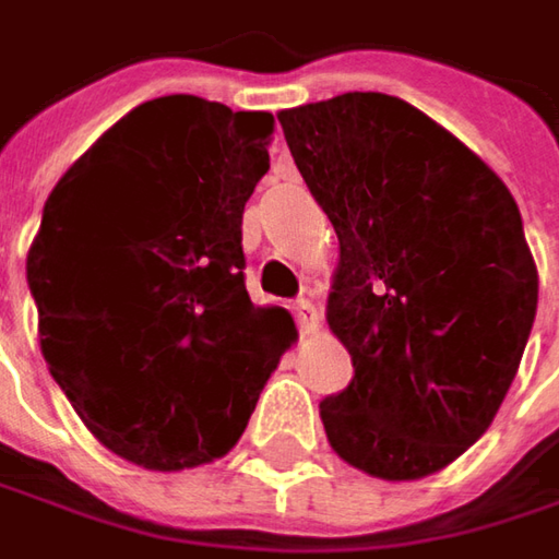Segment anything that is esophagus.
<instances>
[{"label":"esophagus","mask_w":559,"mask_h":559,"mask_svg":"<svg viewBox=\"0 0 559 559\" xmlns=\"http://www.w3.org/2000/svg\"><path fill=\"white\" fill-rule=\"evenodd\" d=\"M294 319H297V325L304 328V331H316V328H319V309H316L312 300L300 297V300L294 304Z\"/></svg>","instance_id":"1"}]
</instances>
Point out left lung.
<instances>
[{"instance_id": "left-lung-1", "label": "left lung", "mask_w": 559, "mask_h": 559, "mask_svg": "<svg viewBox=\"0 0 559 559\" xmlns=\"http://www.w3.org/2000/svg\"><path fill=\"white\" fill-rule=\"evenodd\" d=\"M341 262L328 328L350 384L319 403L334 453L413 481L488 431L538 309V272L507 183L425 111L344 93L278 111Z\"/></svg>"}]
</instances>
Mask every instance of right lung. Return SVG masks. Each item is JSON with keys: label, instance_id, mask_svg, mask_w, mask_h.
I'll return each mask as SVG.
<instances>
[{"label": "right lung", "instance_id": "right-lung-1", "mask_svg": "<svg viewBox=\"0 0 559 559\" xmlns=\"http://www.w3.org/2000/svg\"><path fill=\"white\" fill-rule=\"evenodd\" d=\"M272 131L269 111L150 99L43 206L27 253L43 356L86 428L143 469L225 456L294 341V319L243 284Z\"/></svg>", "mask_w": 559, "mask_h": 559}]
</instances>
